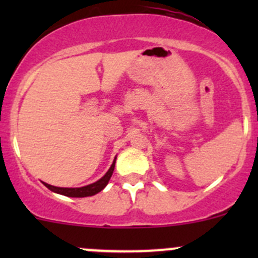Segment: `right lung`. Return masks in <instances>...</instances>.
<instances>
[{
  "label": "right lung",
  "instance_id": "1",
  "mask_svg": "<svg viewBox=\"0 0 258 258\" xmlns=\"http://www.w3.org/2000/svg\"><path fill=\"white\" fill-rule=\"evenodd\" d=\"M114 163L116 161H113L112 166L110 167V170L107 171L105 176L102 178L98 179L97 182L95 183H91L88 186H83V187H79V188H63V187H56V186H51V184L45 183L46 187L51 191L56 192V194L63 195V196H69V197H87V196H93V195L98 194L100 191H102L106 186H107L108 181H110L111 176H112L113 170H114Z\"/></svg>",
  "mask_w": 258,
  "mask_h": 258
}]
</instances>
